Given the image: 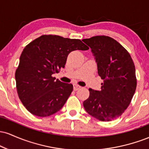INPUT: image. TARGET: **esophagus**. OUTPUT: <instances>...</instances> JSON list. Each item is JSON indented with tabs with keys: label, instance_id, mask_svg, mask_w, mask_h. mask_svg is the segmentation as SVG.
Masks as SVG:
<instances>
[{
	"label": "esophagus",
	"instance_id": "esophagus-1",
	"mask_svg": "<svg viewBox=\"0 0 149 149\" xmlns=\"http://www.w3.org/2000/svg\"><path fill=\"white\" fill-rule=\"evenodd\" d=\"M80 88H81V87H80V85H76V84L73 85V90H74L75 91H76V90H78L79 89H80Z\"/></svg>",
	"mask_w": 149,
	"mask_h": 149
}]
</instances>
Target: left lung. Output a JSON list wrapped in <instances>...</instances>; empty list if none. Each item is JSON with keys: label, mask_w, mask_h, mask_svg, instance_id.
Wrapping results in <instances>:
<instances>
[{"label": "left lung", "mask_w": 149, "mask_h": 149, "mask_svg": "<svg viewBox=\"0 0 149 149\" xmlns=\"http://www.w3.org/2000/svg\"><path fill=\"white\" fill-rule=\"evenodd\" d=\"M83 41L92 49L104 80L100 91L89 89L83 107L99 120L111 121L123 113L136 90L134 64L127 49L112 38L97 36Z\"/></svg>", "instance_id": "1"}]
</instances>
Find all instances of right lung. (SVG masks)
Masks as SVG:
<instances>
[{"mask_svg": "<svg viewBox=\"0 0 149 149\" xmlns=\"http://www.w3.org/2000/svg\"><path fill=\"white\" fill-rule=\"evenodd\" d=\"M88 49L79 39L57 35H42L26 46L15 80L19 98L31 113L46 117L63 107L73 91V85L55 80L52 74L64 68L70 52Z\"/></svg>", "mask_w": 149, "mask_h": 149, "instance_id": "1", "label": "right lung"}]
</instances>
